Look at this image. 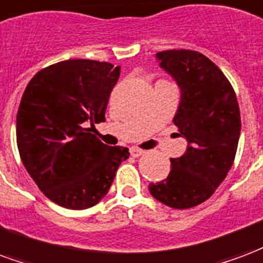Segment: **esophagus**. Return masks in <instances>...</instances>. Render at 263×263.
I'll list each match as a JSON object with an SVG mask.
<instances>
[{
  "mask_svg": "<svg viewBox=\"0 0 263 263\" xmlns=\"http://www.w3.org/2000/svg\"><path fill=\"white\" fill-rule=\"evenodd\" d=\"M129 153H131L132 157H139V156H142L143 153H145V151L138 149V147H132V149H129Z\"/></svg>",
  "mask_w": 263,
  "mask_h": 263,
  "instance_id": "obj_1",
  "label": "esophagus"
}]
</instances>
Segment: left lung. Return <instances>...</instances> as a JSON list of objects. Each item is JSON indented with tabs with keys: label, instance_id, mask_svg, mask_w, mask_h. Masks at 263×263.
<instances>
[{
	"label": "left lung",
	"instance_id": "8db88e82",
	"mask_svg": "<svg viewBox=\"0 0 263 263\" xmlns=\"http://www.w3.org/2000/svg\"><path fill=\"white\" fill-rule=\"evenodd\" d=\"M156 57L180 87L173 122L188 146L182 156L170 159V174L149 184V191L164 205L188 209L209 199L230 171L241 131L240 107L229 79L201 52L167 50Z\"/></svg>",
	"mask_w": 263,
	"mask_h": 263
}]
</instances>
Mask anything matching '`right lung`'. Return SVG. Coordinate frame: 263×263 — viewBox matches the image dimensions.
Listing matches in <instances>:
<instances>
[{"mask_svg": "<svg viewBox=\"0 0 263 263\" xmlns=\"http://www.w3.org/2000/svg\"><path fill=\"white\" fill-rule=\"evenodd\" d=\"M120 67L93 60H67L39 71L23 92L16 143L29 176L54 203L81 211L102 201L117 168L129 156L92 134L106 120ZM87 122L92 125L85 128Z\"/></svg>", "mask_w": 263, "mask_h": 263, "instance_id": "1", "label": "right lung"}]
</instances>
